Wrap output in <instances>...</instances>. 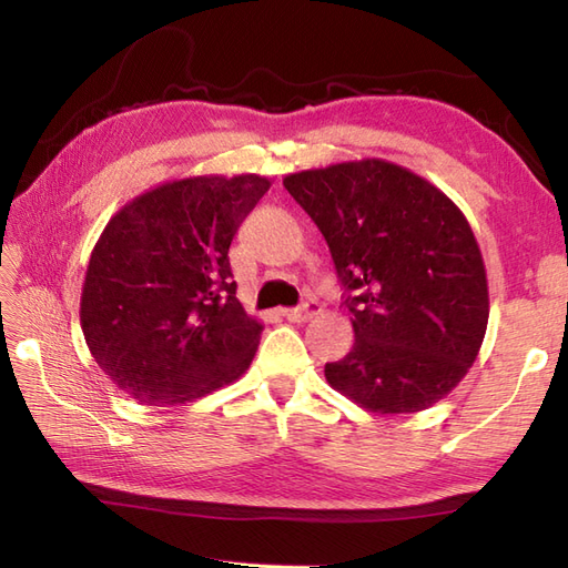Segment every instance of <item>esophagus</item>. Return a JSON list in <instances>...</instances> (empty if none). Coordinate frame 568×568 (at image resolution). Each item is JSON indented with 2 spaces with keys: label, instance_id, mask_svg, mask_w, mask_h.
<instances>
[{
  "label": "esophagus",
  "instance_id": "obj_1",
  "mask_svg": "<svg viewBox=\"0 0 568 568\" xmlns=\"http://www.w3.org/2000/svg\"><path fill=\"white\" fill-rule=\"evenodd\" d=\"M322 312L320 303H315V300H310V303H305L303 307H293V310H283V317L291 320V322H310L312 317H317Z\"/></svg>",
  "mask_w": 568,
  "mask_h": 568
}]
</instances>
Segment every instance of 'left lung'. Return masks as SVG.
Wrapping results in <instances>:
<instances>
[{"label": "left lung", "mask_w": 568, "mask_h": 568, "mask_svg": "<svg viewBox=\"0 0 568 568\" xmlns=\"http://www.w3.org/2000/svg\"><path fill=\"white\" fill-rule=\"evenodd\" d=\"M327 241L354 348L324 366L334 390L376 415L419 413L474 366L488 277L464 212L407 168L361 159L283 178Z\"/></svg>", "instance_id": "left-lung-1"}]
</instances>
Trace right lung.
<instances>
[{
	"label": "right lung",
	"instance_id": "obj_1",
	"mask_svg": "<svg viewBox=\"0 0 568 568\" xmlns=\"http://www.w3.org/2000/svg\"><path fill=\"white\" fill-rule=\"evenodd\" d=\"M271 180L190 175L126 202L84 273L92 358L141 405H185L248 371L263 324L236 300L229 246Z\"/></svg>",
	"mask_w": 568,
	"mask_h": 568
}]
</instances>
